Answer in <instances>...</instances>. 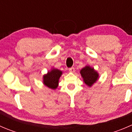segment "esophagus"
<instances>
[{
	"label": "esophagus",
	"instance_id": "obj_1",
	"mask_svg": "<svg viewBox=\"0 0 132 132\" xmlns=\"http://www.w3.org/2000/svg\"><path fill=\"white\" fill-rule=\"evenodd\" d=\"M69 71H70V72H72V73H73V72H75V68H74L73 67L70 68H69Z\"/></svg>",
	"mask_w": 132,
	"mask_h": 132
}]
</instances>
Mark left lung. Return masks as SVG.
<instances>
[{
	"instance_id": "left-lung-1",
	"label": "left lung",
	"mask_w": 132,
	"mask_h": 132,
	"mask_svg": "<svg viewBox=\"0 0 132 132\" xmlns=\"http://www.w3.org/2000/svg\"><path fill=\"white\" fill-rule=\"evenodd\" d=\"M80 74L83 78L84 82L89 87H91L98 78V73L94 71V68H91L89 66L83 68L81 70Z\"/></svg>"
}]
</instances>
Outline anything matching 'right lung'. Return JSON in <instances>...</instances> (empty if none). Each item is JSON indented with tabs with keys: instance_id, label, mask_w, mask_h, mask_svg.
<instances>
[{
	"instance_id": "right-lung-1",
	"label": "right lung",
	"mask_w": 132,
	"mask_h": 132,
	"mask_svg": "<svg viewBox=\"0 0 132 132\" xmlns=\"http://www.w3.org/2000/svg\"><path fill=\"white\" fill-rule=\"evenodd\" d=\"M62 75V71L57 69H54L51 71H48V73L43 77L44 84L51 88L55 89L57 87L59 79Z\"/></svg>"
}]
</instances>
